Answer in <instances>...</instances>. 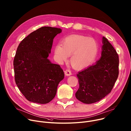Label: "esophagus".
Listing matches in <instances>:
<instances>
[{"label":"esophagus","instance_id":"esophagus-1","mask_svg":"<svg viewBox=\"0 0 131 131\" xmlns=\"http://www.w3.org/2000/svg\"><path fill=\"white\" fill-rule=\"evenodd\" d=\"M65 75L67 76H69L70 75H72V73H71V71L69 69H66L65 71Z\"/></svg>","mask_w":131,"mask_h":131}]
</instances>
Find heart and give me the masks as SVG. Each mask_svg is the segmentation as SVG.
<instances>
[{
	"mask_svg": "<svg viewBox=\"0 0 131 131\" xmlns=\"http://www.w3.org/2000/svg\"><path fill=\"white\" fill-rule=\"evenodd\" d=\"M99 45L96 40L80 35H70L64 38L61 44L55 47L54 55L57 62L66 61L69 56L70 63L76 69L89 66L96 59Z\"/></svg>",
	"mask_w": 131,
	"mask_h": 131,
	"instance_id": "1",
	"label": "heart"
}]
</instances>
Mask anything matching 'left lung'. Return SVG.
I'll return each mask as SVG.
<instances>
[{
    "label": "left lung",
    "instance_id": "8db88e82",
    "mask_svg": "<svg viewBox=\"0 0 131 131\" xmlns=\"http://www.w3.org/2000/svg\"><path fill=\"white\" fill-rule=\"evenodd\" d=\"M101 56L94 64L78 72L79 88L75 93L80 101H99L112 90L118 75V55L111 44L102 37Z\"/></svg>",
    "mask_w": 131,
    "mask_h": 131
}]
</instances>
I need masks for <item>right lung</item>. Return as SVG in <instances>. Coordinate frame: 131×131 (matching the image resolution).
<instances>
[{
    "label": "right lung",
    "instance_id": "add662e5",
    "mask_svg": "<svg viewBox=\"0 0 131 131\" xmlns=\"http://www.w3.org/2000/svg\"><path fill=\"white\" fill-rule=\"evenodd\" d=\"M60 28L43 27L31 33L19 44L14 61L16 85L29 101L50 102L64 78L60 66L48 59L53 39Z\"/></svg>",
    "mask_w": 131,
    "mask_h": 131
}]
</instances>
